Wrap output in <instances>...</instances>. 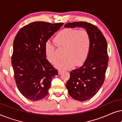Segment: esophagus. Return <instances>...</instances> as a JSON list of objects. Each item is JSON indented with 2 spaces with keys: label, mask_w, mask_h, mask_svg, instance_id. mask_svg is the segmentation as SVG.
I'll list each match as a JSON object with an SVG mask.
<instances>
[{
  "label": "esophagus",
  "mask_w": 122,
  "mask_h": 122,
  "mask_svg": "<svg viewBox=\"0 0 122 122\" xmlns=\"http://www.w3.org/2000/svg\"><path fill=\"white\" fill-rule=\"evenodd\" d=\"M62 72H63L62 70H59V71H58V74H61V73H62Z\"/></svg>",
  "instance_id": "obj_1"
}]
</instances>
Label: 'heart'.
I'll return each instance as SVG.
<instances>
[{"label": "heart", "instance_id": "heart-1", "mask_svg": "<svg viewBox=\"0 0 122 122\" xmlns=\"http://www.w3.org/2000/svg\"><path fill=\"white\" fill-rule=\"evenodd\" d=\"M60 48H66L64 56L58 61L56 66L61 69H69L73 66H80L86 61L91 46V38L87 31L66 28L60 31L54 39ZM45 52L50 62L54 64L59 59L54 44L47 41L45 45Z\"/></svg>", "mask_w": 122, "mask_h": 122}]
</instances>
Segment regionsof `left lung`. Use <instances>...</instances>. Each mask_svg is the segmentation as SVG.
<instances>
[{
  "instance_id": "obj_1",
  "label": "left lung",
  "mask_w": 122,
  "mask_h": 122,
  "mask_svg": "<svg viewBox=\"0 0 122 122\" xmlns=\"http://www.w3.org/2000/svg\"><path fill=\"white\" fill-rule=\"evenodd\" d=\"M64 27L83 28L91 36V49L86 61L81 67L71 71L66 84L68 93L73 99L87 101L97 93L104 81L109 61L107 43L102 31L91 23H68Z\"/></svg>"
}]
</instances>
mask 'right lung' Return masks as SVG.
<instances>
[{"mask_svg": "<svg viewBox=\"0 0 122 122\" xmlns=\"http://www.w3.org/2000/svg\"><path fill=\"white\" fill-rule=\"evenodd\" d=\"M63 24L35 21L21 28L14 38L11 64L15 81L21 94L30 101L46 97L51 80L58 74L46 59L45 45Z\"/></svg>", "mask_w": 122, "mask_h": 122, "instance_id": "right-lung-1", "label": "right lung"}]
</instances>
